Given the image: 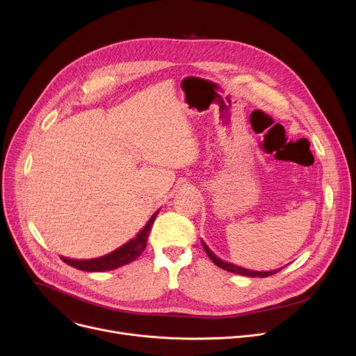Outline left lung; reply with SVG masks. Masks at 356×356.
Instances as JSON below:
<instances>
[{
  "instance_id": "8db88e82",
  "label": "left lung",
  "mask_w": 356,
  "mask_h": 356,
  "mask_svg": "<svg viewBox=\"0 0 356 356\" xmlns=\"http://www.w3.org/2000/svg\"><path fill=\"white\" fill-rule=\"evenodd\" d=\"M202 245L204 248V251H207V254L209 255V258L213 261V263L220 267L222 270H227L229 273H235V274H241V275H247V277H268V275H273L275 273H278L282 268H277L274 271H252V270H247V268H242V267H238V266H234L231 263H227V261H222L220 258H218L209 248L208 245L204 244V242L202 241Z\"/></svg>"
}]
</instances>
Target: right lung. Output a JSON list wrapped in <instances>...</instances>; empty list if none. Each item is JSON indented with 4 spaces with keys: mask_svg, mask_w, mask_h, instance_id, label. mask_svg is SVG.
<instances>
[{
    "mask_svg": "<svg viewBox=\"0 0 356 356\" xmlns=\"http://www.w3.org/2000/svg\"><path fill=\"white\" fill-rule=\"evenodd\" d=\"M159 211L149 218V220L145 223V227L137 234V236L134 239L128 241L127 244H124L122 247H120L118 250L112 251L104 257L99 258H92V259H70L66 257H62V261L67 266H72L78 270L82 271H109V270H115L118 267H122L125 264H129L131 261H134L136 258H138L143 251L145 250L147 245V238L149 234V229L153 227V222L157 216Z\"/></svg>",
    "mask_w": 356,
    "mask_h": 356,
    "instance_id": "1",
    "label": "right lung"
}]
</instances>
